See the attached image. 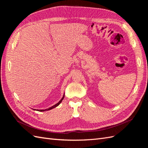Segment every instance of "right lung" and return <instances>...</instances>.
<instances>
[{"mask_svg":"<svg viewBox=\"0 0 148 148\" xmlns=\"http://www.w3.org/2000/svg\"><path fill=\"white\" fill-rule=\"evenodd\" d=\"M65 95V94H64ZM64 95V96H63V97H62V99L60 100V101L58 102V103H57L56 104H55V105H53V106H52V107H49V108H48V109H43V110H38V111H39V112H44V111H47V110H51V109H53V108H55V107H57L58 106H59L60 103L62 102V100L64 99V96H65V95ZM34 110H35V109H34Z\"/></svg>","mask_w":148,"mask_h":148,"instance_id":"obj_1","label":"right lung"}]
</instances>
